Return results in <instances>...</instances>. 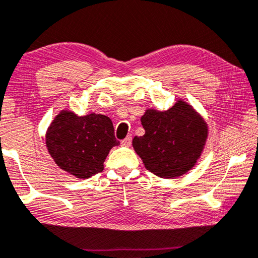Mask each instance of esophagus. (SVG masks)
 Segmentation results:
<instances>
[{
	"instance_id": "1",
	"label": "esophagus",
	"mask_w": 258,
	"mask_h": 258,
	"mask_svg": "<svg viewBox=\"0 0 258 258\" xmlns=\"http://www.w3.org/2000/svg\"><path fill=\"white\" fill-rule=\"evenodd\" d=\"M132 144V136H127L124 140H121V145L125 146V147H128Z\"/></svg>"
}]
</instances>
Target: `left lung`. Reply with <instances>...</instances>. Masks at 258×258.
I'll return each mask as SVG.
<instances>
[{"label": "left lung", "instance_id": "1", "mask_svg": "<svg viewBox=\"0 0 258 258\" xmlns=\"http://www.w3.org/2000/svg\"><path fill=\"white\" fill-rule=\"evenodd\" d=\"M142 137L132 141L147 170L162 178L178 177L195 167L205 147L207 124L191 105L178 101L167 111L146 110Z\"/></svg>", "mask_w": 258, "mask_h": 258}]
</instances>
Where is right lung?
Instances as JSON below:
<instances>
[{
  "instance_id": "right-lung-1",
  "label": "right lung",
  "mask_w": 258,
  "mask_h": 258,
  "mask_svg": "<svg viewBox=\"0 0 258 258\" xmlns=\"http://www.w3.org/2000/svg\"><path fill=\"white\" fill-rule=\"evenodd\" d=\"M118 145L112 121L104 114L79 117L62 110L46 132V147L54 162L83 179L102 172L110 149Z\"/></svg>"
}]
</instances>
